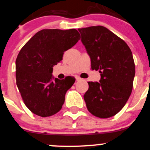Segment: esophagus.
Wrapping results in <instances>:
<instances>
[{
    "instance_id": "obj_1",
    "label": "esophagus",
    "mask_w": 150,
    "mask_h": 150,
    "mask_svg": "<svg viewBox=\"0 0 150 150\" xmlns=\"http://www.w3.org/2000/svg\"><path fill=\"white\" fill-rule=\"evenodd\" d=\"M76 81H80V80H81V79L80 78L79 76H76Z\"/></svg>"
}]
</instances>
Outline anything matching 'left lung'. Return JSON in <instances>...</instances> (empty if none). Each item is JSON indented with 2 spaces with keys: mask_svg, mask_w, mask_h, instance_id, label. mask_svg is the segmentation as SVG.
Returning a JSON list of instances; mask_svg holds the SVG:
<instances>
[{
  "mask_svg": "<svg viewBox=\"0 0 150 150\" xmlns=\"http://www.w3.org/2000/svg\"><path fill=\"white\" fill-rule=\"evenodd\" d=\"M81 42L99 71L100 82L88 81L84 95L87 109L94 116L109 118L118 113L128 100L135 76L131 50L125 41L103 26L79 28Z\"/></svg>",
  "mask_w": 150,
  "mask_h": 150,
  "instance_id": "obj_1",
  "label": "left lung"
}]
</instances>
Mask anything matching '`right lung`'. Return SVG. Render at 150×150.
<instances>
[{
    "instance_id": "1",
    "label": "right lung",
    "mask_w": 150,
    "mask_h": 150,
    "mask_svg": "<svg viewBox=\"0 0 150 150\" xmlns=\"http://www.w3.org/2000/svg\"><path fill=\"white\" fill-rule=\"evenodd\" d=\"M80 39L76 29H44L35 34L16 59V80L22 98L30 112L46 117L57 113L75 78H53V66L63 60L65 51Z\"/></svg>"
}]
</instances>
